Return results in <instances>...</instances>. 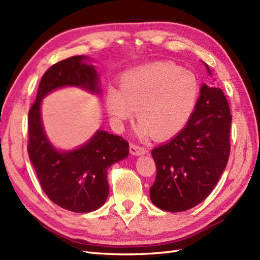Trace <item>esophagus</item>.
Instances as JSON below:
<instances>
[{
	"label": "esophagus",
	"mask_w": 260,
	"mask_h": 260,
	"mask_svg": "<svg viewBox=\"0 0 260 260\" xmlns=\"http://www.w3.org/2000/svg\"><path fill=\"white\" fill-rule=\"evenodd\" d=\"M130 153L133 154V155H143V154L146 153V150L143 146L131 143L130 144Z\"/></svg>",
	"instance_id": "34e87169"
}]
</instances>
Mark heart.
<instances>
[{
	"label": "heart",
	"instance_id": "heart-1",
	"mask_svg": "<svg viewBox=\"0 0 260 260\" xmlns=\"http://www.w3.org/2000/svg\"><path fill=\"white\" fill-rule=\"evenodd\" d=\"M199 92L196 76L170 62H157L124 73L119 89H109L106 108L118 127L137 109L140 137L166 139L176 135L190 118Z\"/></svg>",
	"mask_w": 260,
	"mask_h": 260
}]
</instances>
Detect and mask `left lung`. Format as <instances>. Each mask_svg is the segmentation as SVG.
I'll list each match as a JSON object with an SVG mask.
<instances>
[{"mask_svg":"<svg viewBox=\"0 0 260 260\" xmlns=\"http://www.w3.org/2000/svg\"><path fill=\"white\" fill-rule=\"evenodd\" d=\"M231 122L222 89L203 84L186 127L152 150L156 165L155 181L150 188L154 205L168 212H181L211 193L229 160Z\"/></svg>","mask_w":260,"mask_h":260,"instance_id":"obj_1","label":"left lung"}]
</instances>
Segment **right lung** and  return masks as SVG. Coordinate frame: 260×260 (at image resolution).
Returning a JSON list of instances; mask_svg holds the SVG:
<instances>
[{
	"mask_svg": "<svg viewBox=\"0 0 260 260\" xmlns=\"http://www.w3.org/2000/svg\"><path fill=\"white\" fill-rule=\"evenodd\" d=\"M86 59L75 55L49 68L28 113L27 150L40 186L53 203L76 213L92 212L104 205L109 192L108 168L129 154L128 141L103 130L79 149L68 152L55 150L46 136L40 105L47 94L63 86L101 93L97 71L84 62Z\"/></svg>",
	"mask_w": 260,
	"mask_h": 260,
	"instance_id": "obj_1",
	"label": "right lung"
}]
</instances>
